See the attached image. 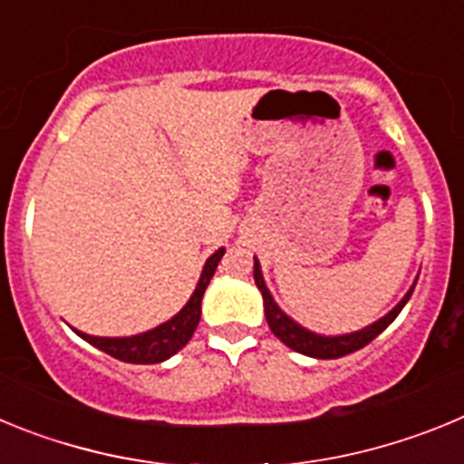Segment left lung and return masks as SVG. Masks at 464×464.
<instances>
[{
  "instance_id": "1",
  "label": "left lung",
  "mask_w": 464,
  "mask_h": 464,
  "mask_svg": "<svg viewBox=\"0 0 464 464\" xmlns=\"http://www.w3.org/2000/svg\"><path fill=\"white\" fill-rule=\"evenodd\" d=\"M253 276H256L257 290L262 293V302H265V315H267V323H269V327H272L274 334H276V337L281 339L285 346L293 348V351H297V353H304V355H309V358H318V360H334V358H342V355L355 353V351H360L362 346H367L372 339L379 337L381 332H383L385 327L395 321L397 314L404 309V304H407L409 297H411L413 288H416V281H418L416 278L411 288H409V293L404 295V297H401L400 302H397V304L392 306V309L388 311L383 318H379L376 323H372V325L362 327V330H358V332H348V334H332V337H327V334H315V332L306 330V327H302L299 323H295L293 318L285 314V311H281V306L274 302L272 293H269L267 283H265V276H262V269H260V262H257V257H256V267H253Z\"/></svg>"
}]
</instances>
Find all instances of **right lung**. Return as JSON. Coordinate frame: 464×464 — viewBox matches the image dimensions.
Wrapping results in <instances>:
<instances>
[{"mask_svg":"<svg viewBox=\"0 0 464 464\" xmlns=\"http://www.w3.org/2000/svg\"><path fill=\"white\" fill-rule=\"evenodd\" d=\"M223 253L225 248H218V251L213 253V256L204 262L202 276L197 281L195 293L190 295L186 306H183L174 318H169L167 323H160L153 330L141 332V334H132V337H92V334H85V332L81 330L73 332L88 343H92L94 348H100V351L122 360V362L155 364L162 362V360H169L171 355L179 353V351L190 342L192 332L197 330V323H199V315H202L204 290H207L208 281H211L213 274H216V267H218Z\"/></svg>","mask_w":464,"mask_h":464,"instance_id":"obj_1","label":"right lung"}]
</instances>
